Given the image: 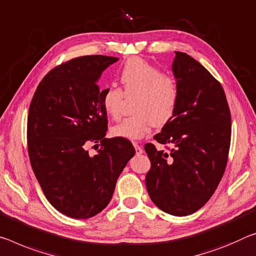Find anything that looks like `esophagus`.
I'll use <instances>...</instances> for the list:
<instances>
[{"mask_svg": "<svg viewBox=\"0 0 256 256\" xmlns=\"http://www.w3.org/2000/svg\"><path fill=\"white\" fill-rule=\"evenodd\" d=\"M133 146H134V149H136V155H141V154L144 152V150H142V148L140 147L139 144H138L136 142H134L133 144Z\"/></svg>", "mask_w": 256, "mask_h": 256, "instance_id": "1", "label": "esophagus"}]
</instances>
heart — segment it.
Returning <instances> with one entry per match:
<instances>
[{
	"label": "heart",
	"mask_w": 256,
	"mask_h": 256,
	"mask_svg": "<svg viewBox=\"0 0 256 256\" xmlns=\"http://www.w3.org/2000/svg\"><path fill=\"white\" fill-rule=\"evenodd\" d=\"M124 93L139 94L134 104L136 115L122 120L112 128V134L126 140H140L152 131L154 123L164 125L176 112L179 90L172 77L165 76L160 68L141 58L128 59L120 70ZM123 92L115 85H107L101 91L104 112L117 118L120 112Z\"/></svg>",
	"instance_id": "b5f03b06"
}]
</instances>
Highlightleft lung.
I'll list each match as a JSON object with an SVG mask.
<instances>
[{"mask_svg":"<svg viewBox=\"0 0 256 256\" xmlns=\"http://www.w3.org/2000/svg\"><path fill=\"white\" fill-rule=\"evenodd\" d=\"M172 72L179 100L172 118L154 136L172 149L144 146L152 162L146 186L158 208L184 216L202 208L220 184L228 160L231 116L221 84L192 56L176 51Z\"/></svg>","mask_w":256,"mask_h":256,"instance_id":"left-lung-1","label":"left lung"}]
</instances>
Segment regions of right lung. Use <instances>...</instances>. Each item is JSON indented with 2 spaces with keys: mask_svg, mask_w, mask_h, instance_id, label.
Returning <instances> with one entry per match:
<instances>
[{
  "mask_svg": "<svg viewBox=\"0 0 256 256\" xmlns=\"http://www.w3.org/2000/svg\"><path fill=\"white\" fill-rule=\"evenodd\" d=\"M116 62L99 54L60 64L40 80L30 106L32 168L51 205L72 218H92L106 208L136 154L128 140L104 138L108 120L98 80ZM99 140L103 147L90 156L86 147Z\"/></svg>",
  "mask_w": 256,
  "mask_h": 256,
  "instance_id": "1",
  "label": "right lung"
}]
</instances>
